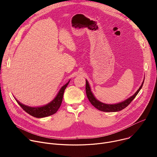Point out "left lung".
Instances as JSON below:
<instances>
[{
    "instance_id": "8db88e82",
    "label": "left lung",
    "mask_w": 157,
    "mask_h": 157,
    "mask_svg": "<svg viewBox=\"0 0 157 157\" xmlns=\"http://www.w3.org/2000/svg\"><path fill=\"white\" fill-rule=\"evenodd\" d=\"M144 82V80L142 85L139 87V89L137 91V92L134 94L132 96H131L130 98H128L127 99L125 100L124 101H123L122 102L116 104H107L102 103V102L99 101L98 100H97L96 99V98L94 97V96L93 95V94L91 91V87H90V86H89V84L87 80H86V95H87V99H89V102H90L91 103V104L94 107H95L96 109H98V110L103 111V112H108V113H109V112H118V111H120V110L124 109L127 106H128L130 104V103L133 100V99L136 97V96L138 94V93H139L140 90L143 86Z\"/></svg>"
}]
</instances>
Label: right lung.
<instances>
[{
    "mask_svg": "<svg viewBox=\"0 0 157 157\" xmlns=\"http://www.w3.org/2000/svg\"><path fill=\"white\" fill-rule=\"evenodd\" d=\"M69 82H70V81L60 89L59 91L58 92V93L57 94L55 99L52 102H50V103H48L45 105H43L41 107H30L20 103L17 99H16V101L27 113H28L29 114L31 115L33 117H35L36 118H42V117H45L52 116L55 114L57 112V110H58V109L59 108L63 101L64 91L67 86L68 85Z\"/></svg>",
    "mask_w": 157,
    "mask_h": 157,
    "instance_id": "1",
    "label": "right lung"
}]
</instances>
